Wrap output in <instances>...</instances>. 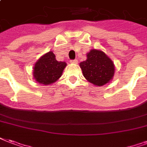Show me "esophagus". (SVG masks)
Listing matches in <instances>:
<instances>
[{
	"instance_id": "1",
	"label": "esophagus",
	"mask_w": 147,
	"mask_h": 147,
	"mask_svg": "<svg viewBox=\"0 0 147 147\" xmlns=\"http://www.w3.org/2000/svg\"><path fill=\"white\" fill-rule=\"evenodd\" d=\"M70 63H78V59H72V60H70Z\"/></svg>"
}]
</instances>
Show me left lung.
Returning a JSON list of instances; mask_svg holds the SVG:
<instances>
[{
  "instance_id": "1",
  "label": "left lung",
  "mask_w": 147,
  "mask_h": 147,
  "mask_svg": "<svg viewBox=\"0 0 147 147\" xmlns=\"http://www.w3.org/2000/svg\"><path fill=\"white\" fill-rule=\"evenodd\" d=\"M87 57V60L80 63L84 78L97 86H103L109 83L115 73L114 64L111 59L104 52L97 49H91Z\"/></svg>"
}]
</instances>
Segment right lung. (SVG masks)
Segmentation results:
<instances>
[{
	"instance_id": "right-lung-1",
	"label": "right lung",
	"mask_w": 147,
	"mask_h": 147,
	"mask_svg": "<svg viewBox=\"0 0 147 147\" xmlns=\"http://www.w3.org/2000/svg\"><path fill=\"white\" fill-rule=\"evenodd\" d=\"M66 66L65 62L57 61L53 53L49 52L36 62L33 75L39 84L48 85L57 81L61 77Z\"/></svg>"
}]
</instances>
